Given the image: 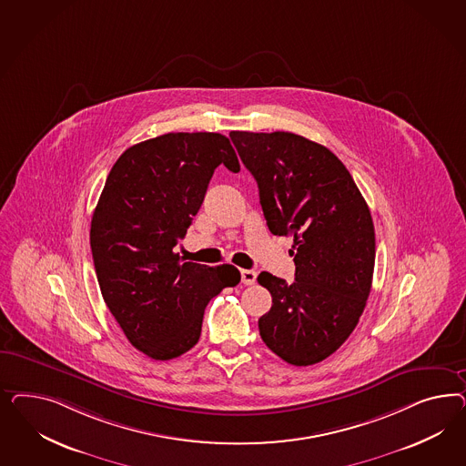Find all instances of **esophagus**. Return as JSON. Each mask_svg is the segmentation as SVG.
<instances>
[{"label":"esophagus","mask_w":466,"mask_h":466,"mask_svg":"<svg viewBox=\"0 0 466 466\" xmlns=\"http://www.w3.org/2000/svg\"><path fill=\"white\" fill-rule=\"evenodd\" d=\"M258 273L254 269H240V282L244 285H253L256 283Z\"/></svg>","instance_id":"obj_1"}]
</instances>
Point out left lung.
<instances>
[{"label":"left lung","instance_id":"left-lung-1","mask_svg":"<svg viewBox=\"0 0 466 466\" xmlns=\"http://www.w3.org/2000/svg\"><path fill=\"white\" fill-rule=\"evenodd\" d=\"M230 138L258 183L269 232L294 238L296 280L258 275L273 302L259 335L292 366L321 362L350 337L370 292L376 238L366 199L319 143L287 131Z\"/></svg>","mask_w":466,"mask_h":466}]
</instances>
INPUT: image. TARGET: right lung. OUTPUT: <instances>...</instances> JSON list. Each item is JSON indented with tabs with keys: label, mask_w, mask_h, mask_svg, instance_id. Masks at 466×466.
I'll return each instance as SVG.
<instances>
[{
	"label": "right lung",
	"mask_w": 466,
	"mask_h": 466,
	"mask_svg": "<svg viewBox=\"0 0 466 466\" xmlns=\"http://www.w3.org/2000/svg\"><path fill=\"white\" fill-rule=\"evenodd\" d=\"M220 164L240 170L220 133H167L137 143L116 160L92 217L104 302L129 343L156 360L193 349L207 304L240 282L232 265H198L174 253Z\"/></svg>",
	"instance_id": "1"
}]
</instances>
